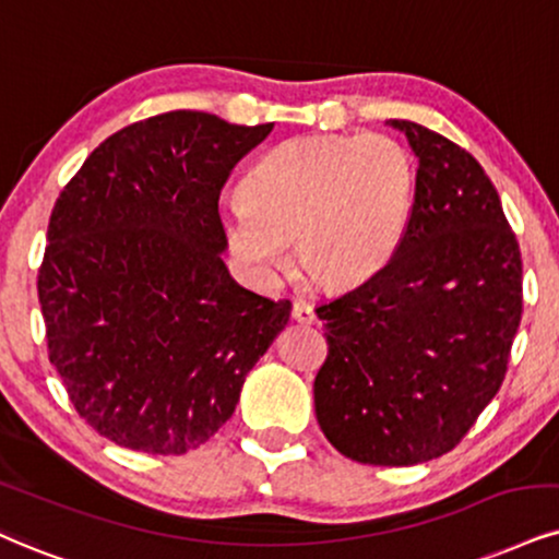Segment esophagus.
<instances>
[{
  "mask_svg": "<svg viewBox=\"0 0 559 559\" xmlns=\"http://www.w3.org/2000/svg\"><path fill=\"white\" fill-rule=\"evenodd\" d=\"M293 319L298 323H316V313H313L311 302L295 300L293 302Z\"/></svg>",
  "mask_w": 559,
  "mask_h": 559,
  "instance_id": "1",
  "label": "esophagus"
}]
</instances>
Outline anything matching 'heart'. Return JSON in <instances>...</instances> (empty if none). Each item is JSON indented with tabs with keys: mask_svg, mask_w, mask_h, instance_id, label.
<instances>
[{
	"mask_svg": "<svg viewBox=\"0 0 559 559\" xmlns=\"http://www.w3.org/2000/svg\"><path fill=\"white\" fill-rule=\"evenodd\" d=\"M415 160L385 134L295 136L248 170L243 199L219 212L225 243L251 277L290 264L344 290L394 259L415 206Z\"/></svg>",
	"mask_w": 559,
	"mask_h": 559,
	"instance_id": "heart-1",
	"label": "heart"
}]
</instances>
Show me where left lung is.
<instances>
[{
    "mask_svg": "<svg viewBox=\"0 0 559 559\" xmlns=\"http://www.w3.org/2000/svg\"><path fill=\"white\" fill-rule=\"evenodd\" d=\"M417 155L415 206L394 259L316 308L329 355L316 419L360 464L451 451L498 394L523 311V264L500 197L459 144L389 119Z\"/></svg>",
    "mask_w": 559,
    "mask_h": 559,
    "instance_id": "8db88e82",
    "label": "left lung"
}]
</instances>
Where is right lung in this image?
Instances as JSON below:
<instances>
[{
	"label": "right lung",
	"instance_id": "add662e5",
	"mask_svg": "<svg viewBox=\"0 0 559 559\" xmlns=\"http://www.w3.org/2000/svg\"><path fill=\"white\" fill-rule=\"evenodd\" d=\"M274 123L170 111L108 136L67 183L38 272L51 360L80 417L132 451L181 456L230 419L290 321L227 272L219 191Z\"/></svg>",
	"mask_w": 559,
	"mask_h": 559
}]
</instances>
